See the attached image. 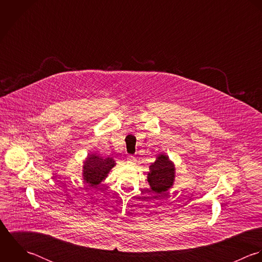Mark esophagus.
I'll list each match as a JSON object with an SVG mask.
<instances>
[{"instance_id": "esophagus-1", "label": "esophagus", "mask_w": 262, "mask_h": 262, "mask_svg": "<svg viewBox=\"0 0 262 262\" xmlns=\"http://www.w3.org/2000/svg\"><path fill=\"white\" fill-rule=\"evenodd\" d=\"M126 162L128 164H130V165H134L136 163V158L133 157V156H128V157L126 158Z\"/></svg>"}]
</instances>
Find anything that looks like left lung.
<instances>
[{"instance_id": "left-lung-1", "label": "left lung", "mask_w": 262, "mask_h": 262, "mask_svg": "<svg viewBox=\"0 0 262 262\" xmlns=\"http://www.w3.org/2000/svg\"><path fill=\"white\" fill-rule=\"evenodd\" d=\"M174 177V164L169 160L168 156L164 154L159 155L155 163L150 166V172L148 174V182L153 193L163 196L173 185Z\"/></svg>"}]
</instances>
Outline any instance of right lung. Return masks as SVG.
<instances>
[{"instance_id": "obj_1", "label": "right lung", "mask_w": 262, "mask_h": 262, "mask_svg": "<svg viewBox=\"0 0 262 262\" xmlns=\"http://www.w3.org/2000/svg\"><path fill=\"white\" fill-rule=\"evenodd\" d=\"M114 166L115 161L112 158L99 157L96 154L88 155L83 166V177L85 182L90 186L100 184Z\"/></svg>"}]
</instances>
